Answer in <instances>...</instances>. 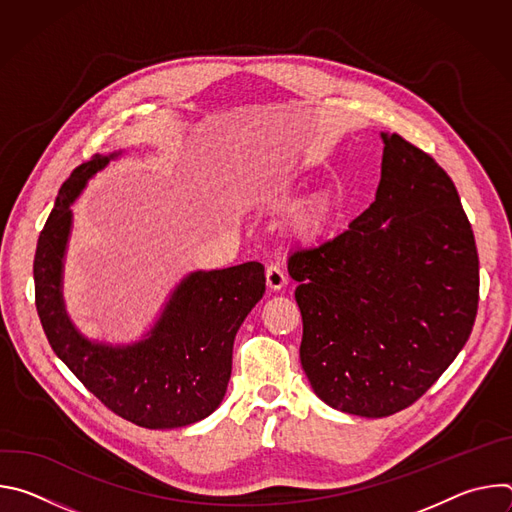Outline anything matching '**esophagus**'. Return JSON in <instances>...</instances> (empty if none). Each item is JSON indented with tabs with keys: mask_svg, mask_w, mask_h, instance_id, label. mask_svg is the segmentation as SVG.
<instances>
[{
	"mask_svg": "<svg viewBox=\"0 0 512 512\" xmlns=\"http://www.w3.org/2000/svg\"><path fill=\"white\" fill-rule=\"evenodd\" d=\"M265 277H267V287L273 291H279L287 283V277L283 275V271L277 265H269L265 271Z\"/></svg>",
	"mask_w": 512,
	"mask_h": 512,
	"instance_id": "1",
	"label": "esophagus"
}]
</instances>
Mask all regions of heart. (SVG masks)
I'll list each match as a JSON object with an SVG mask.
<instances>
[{
    "instance_id": "b5f03b06",
    "label": "heart",
    "mask_w": 512,
    "mask_h": 512,
    "mask_svg": "<svg viewBox=\"0 0 512 512\" xmlns=\"http://www.w3.org/2000/svg\"><path fill=\"white\" fill-rule=\"evenodd\" d=\"M291 188L289 184H275L271 186V190L265 192L263 196V204L271 206V208H281L291 200ZM332 218V198L328 192L318 190L312 192L294 212V218H291V223H294V229L300 237H316L324 231V227L330 223Z\"/></svg>"
}]
</instances>
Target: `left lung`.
Returning a JSON list of instances; mask_svg holds the SVG:
<instances>
[{"label":"left lung","mask_w":512,"mask_h":512,"mask_svg":"<svg viewBox=\"0 0 512 512\" xmlns=\"http://www.w3.org/2000/svg\"><path fill=\"white\" fill-rule=\"evenodd\" d=\"M375 202L348 229L289 257L302 369L330 407L387 417L454 362L478 312V251L442 166L381 133Z\"/></svg>","instance_id":"left-lung-1"}]
</instances>
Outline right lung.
Instances as JSON below:
<instances>
[{"mask_svg": "<svg viewBox=\"0 0 512 512\" xmlns=\"http://www.w3.org/2000/svg\"><path fill=\"white\" fill-rule=\"evenodd\" d=\"M117 156H93L62 184L36 247V310L56 356L107 409L139 427H184L221 405L233 369V342L265 294V269L249 261L194 271L178 283L143 340L111 346L85 338L62 300L70 204Z\"/></svg>", "mask_w": 512, "mask_h": 512, "instance_id": "obj_1", "label": "right lung"}]
</instances>
